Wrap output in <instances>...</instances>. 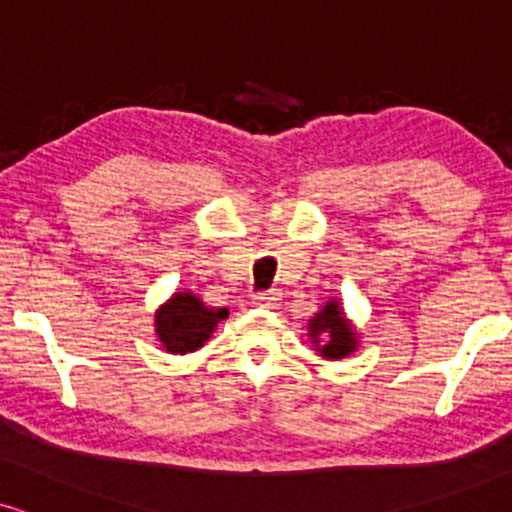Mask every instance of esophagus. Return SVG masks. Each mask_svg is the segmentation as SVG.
Here are the masks:
<instances>
[{
  "mask_svg": "<svg viewBox=\"0 0 512 512\" xmlns=\"http://www.w3.org/2000/svg\"><path fill=\"white\" fill-rule=\"evenodd\" d=\"M279 300H281V293L279 291H262V293L252 295V303L262 305V307H276V303H279Z\"/></svg>",
  "mask_w": 512,
  "mask_h": 512,
  "instance_id": "obj_1",
  "label": "esophagus"
}]
</instances>
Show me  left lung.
<instances>
[{"label":"left lung","instance_id":"1","mask_svg":"<svg viewBox=\"0 0 512 512\" xmlns=\"http://www.w3.org/2000/svg\"><path fill=\"white\" fill-rule=\"evenodd\" d=\"M310 336L319 353L329 360H338L353 353L357 341L353 326L346 322L338 303H326L324 310L310 322Z\"/></svg>","mask_w":512,"mask_h":512}]
</instances>
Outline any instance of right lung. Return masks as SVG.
Here are the masks:
<instances>
[{"instance_id": "1", "label": "right lung", "mask_w": 512, "mask_h": 512, "mask_svg": "<svg viewBox=\"0 0 512 512\" xmlns=\"http://www.w3.org/2000/svg\"><path fill=\"white\" fill-rule=\"evenodd\" d=\"M229 317V310L205 307L193 293H176L157 312V336L169 353H193L205 346L219 319Z\"/></svg>"}]
</instances>
